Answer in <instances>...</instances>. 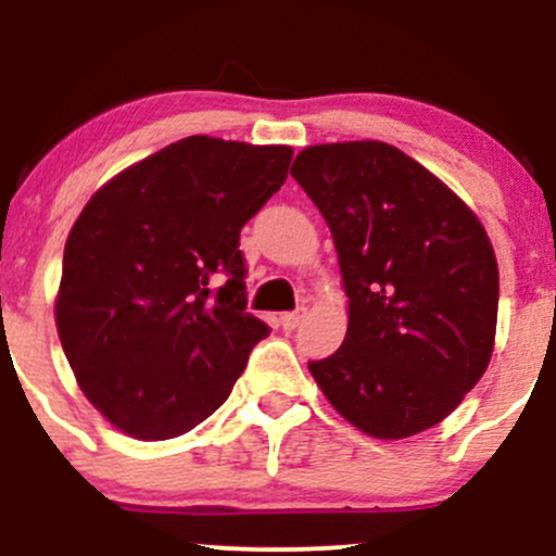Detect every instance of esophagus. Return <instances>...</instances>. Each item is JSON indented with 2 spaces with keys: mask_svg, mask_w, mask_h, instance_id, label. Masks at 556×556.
<instances>
[{
  "mask_svg": "<svg viewBox=\"0 0 556 556\" xmlns=\"http://www.w3.org/2000/svg\"><path fill=\"white\" fill-rule=\"evenodd\" d=\"M306 309H295V312H285L282 314V328L285 330H295L301 323H304Z\"/></svg>",
  "mask_w": 556,
  "mask_h": 556,
  "instance_id": "esophagus-1",
  "label": "esophagus"
}]
</instances>
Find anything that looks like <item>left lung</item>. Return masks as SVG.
I'll list each match as a JSON object with an SVG mask.
<instances>
[{
    "label": "left lung",
    "instance_id": "8db88e82",
    "mask_svg": "<svg viewBox=\"0 0 556 556\" xmlns=\"http://www.w3.org/2000/svg\"><path fill=\"white\" fill-rule=\"evenodd\" d=\"M290 174L328 223L350 299L344 344L312 377L374 439L433 428L490 366L501 282L484 226L384 142L314 144Z\"/></svg>",
    "mask_w": 556,
    "mask_h": 556
}]
</instances>
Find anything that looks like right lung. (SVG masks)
Instances as JSON below:
<instances>
[{"instance_id": "right-lung-1", "label": "right lung", "mask_w": 556, "mask_h": 556, "mask_svg": "<svg viewBox=\"0 0 556 556\" xmlns=\"http://www.w3.org/2000/svg\"><path fill=\"white\" fill-rule=\"evenodd\" d=\"M285 144L185 137L104 185L64 247L55 325L77 384L123 433L164 441L231 395L268 325L244 293V223Z\"/></svg>"}]
</instances>
